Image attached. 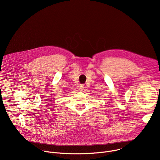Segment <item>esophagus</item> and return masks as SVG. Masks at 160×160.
Segmentation results:
<instances>
[{"label":"esophagus","mask_w":160,"mask_h":160,"mask_svg":"<svg viewBox=\"0 0 160 160\" xmlns=\"http://www.w3.org/2000/svg\"><path fill=\"white\" fill-rule=\"evenodd\" d=\"M84 88H85V87H84L83 85H80V88H79V90H81V91H82V90H83Z\"/></svg>","instance_id":"obj_1"}]
</instances>
